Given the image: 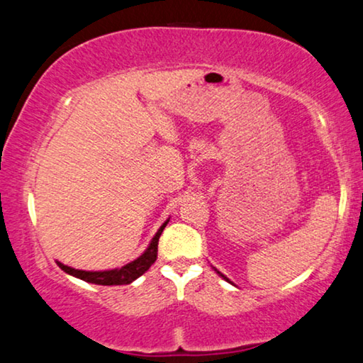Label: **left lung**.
Instances as JSON below:
<instances>
[{"label": "left lung", "mask_w": 363, "mask_h": 363, "mask_svg": "<svg viewBox=\"0 0 363 363\" xmlns=\"http://www.w3.org/2000/svg\"><path fill=\"white\" fill-rule=\"evenodd\" d=\"M216 272H217V274H219V276H222V277H224V279H225V281H227V282H230V281H228V279H227V277H225V276H224V274H220V272H219V271H217V269H216Z\"/></svg>", "instance_id": "8db88e82"}]
</instances>
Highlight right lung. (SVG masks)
<instances>
[{"label": "right lung", "mask_w": 363, "mask_h": 363, "mask_svg": "<svg viewBox=\"0 0 363 363\" xmlns=\"http://www.w3.org/2000/svg\"><path fill=\"white\" fill-rule=\"evenodd\" d=\"M169 224V220L164 222L162 227L159 228L157 233H155L152 242L149 243L146 252H144L139 258H136L131 263L121 266L120 269H110V271H82V269H74V267H69L63 263L57 261V264L68 274L74 276L77 279H82V281L97 284V286H123V284H131L135 279L143 276L150 266L155 263L157 259V245L159 238L162 235L165 225Z\"/></svg>", "instance_id": "1"}]
</instances>
